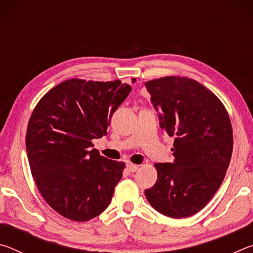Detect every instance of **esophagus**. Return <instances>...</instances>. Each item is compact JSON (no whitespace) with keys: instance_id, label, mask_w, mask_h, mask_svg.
Here are the masks:
<instances>
[{"instance_id":"1","label":"esophagus","mask_w":253,"mask_h":253,"mask_svg":"<svg viewBox=\"0 0 253 253\" xmlns=\"http://www.w3.org/2000/svg\"><path fill=\"white\" fill-rule=\"evenodd\" d=\"M126 168H127V169L129 170L130 173H134V172H136L137 169H139V165H136V164H132V163H127V165H126Z\"/></svg>"}]
</instances>
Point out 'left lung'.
Masks as SVG:
<instances>
[{
	"label": "left lung",
	"mask_w": 253,
	"mask_h": 253,
	"mask_svg": "<svg viewBox=\"0 0 253 253\" xmlns=\"http://www.w3.org/2000/svg\"><path fill=\"white\" fill-rule=\"evenodd\" d=\"M160 126L174 137L173 163H156L157 181L145 191L152 207L181 219L201 211L223 182L233 149L224 105L194 79L169 76L147 81Z\"/></svg>",
	"instance_id": "left-lung-1"
}]
</instances>
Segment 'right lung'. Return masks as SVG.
Returning a JSON list of instances; mask_svg holds the SVG:
<instances>
[{
    "label": "right lung",
    "mask_w": 253,
    "mask_h": 253,
    "mask_svg": "<svg viewBox=\"0 0 253 253\" xmlns=\"http://www.w3.org/2000/svg\"><path fill=\"white\" fill-rule=\"evenodd\" d=\"M131 87L114 81L69 79L38 102L28 124L30 169L44 201L60 215L84 222L110 204L125 163L92 148Z\"/></svg>",
    "instance_id": "obj_1"
}]
</instances>
